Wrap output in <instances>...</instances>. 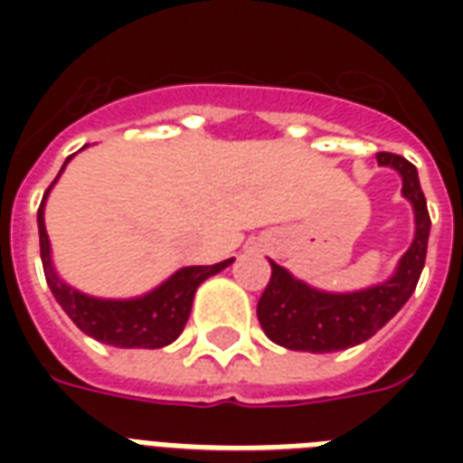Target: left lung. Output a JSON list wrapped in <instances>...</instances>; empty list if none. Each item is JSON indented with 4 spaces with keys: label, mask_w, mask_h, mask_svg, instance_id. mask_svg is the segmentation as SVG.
I'll return each mask as SVG.
<instances>
[{
    "label": "left lung",
    "mask_w": 463,
    "mask_h": 463,
    "mask_svg": "<svg viewBox=\"0 0 463 463\" xmlns=\"http://www.w3.org/2000/svg\"><path fill=\"white\" fill-rule=\"evenodd\" d=\"M382 165H392L402 173V193L414 205L417 235L404 252L394 278L369 290L352 295H327L295 280L290 272L270 262V282L258 300V320L262 332L288 349L300 352H337L354 347L382 330L417 288L419 275L427 260V242L431 218L427 198L419 185L417 168L397 153H377Z\"/></svg>",
    "instance_id": "obj_1"
}]
</instances>
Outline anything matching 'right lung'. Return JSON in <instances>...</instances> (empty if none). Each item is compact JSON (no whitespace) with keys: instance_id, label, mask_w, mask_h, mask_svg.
<instances>
[{"instance_id":"right-lung-1","label":"right lung","mask_w":463,"mask_h":463,"mask_svg":"<svg viewBox=\"0 0 463 463\" xmlns=\"http://www.w3.org/2000/svg\"><path fill=\"white\" fill-rule=\"evenodd\" d=\"M66 163H69V158H66ZM61 171H59V175H61ZM49 188H46L44 198H42L39 213H36L42 265H44L46 282L54 292L56 302L61 305V310L71 317L76 327L86 332L89 337L104 342V345L128 349H158L171 345L173 340H178V335L183 332L185 322H188V315H191L193 295L198 290V285L205 278L221 272L222 268H228L232 258L231 260L215 262V265L183 268V270L173 275L171 280H165L161 288H156L151 295L138 298V300H99V298L81 295V292L71 290L69 285H64L56 278L52 260H49V235H46L44 228V201L49 195Z\"/></svg>"}]
</instances>
